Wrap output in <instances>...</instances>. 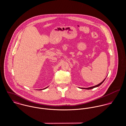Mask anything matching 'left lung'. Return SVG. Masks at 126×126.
Listing matches in <instances>:
<instances>
[{"label": "left lung", "instance_id": "obj_1", "mask_svg": "<svg viewBox=\"0 0 126 126\" xmlns=\"http://www.w3.org/2000/svg\"><path fill=\"white\" fill-rule=\"evenodd\" d=\"M106 79V78L101 82V83H100L99 84H97V85H95V86H92V87H89V88H81V89H87V90H89V89H93V88H95V87H98V86H100L103 82H104V81L105 80V79Z\"/></svg>", "mask_w": 126, "mask_h": 126}]
</instances>
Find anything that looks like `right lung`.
<instances>
[{"label":"right lung","instance_id":"obj_1","mask_svg":"<svg viewBox=\"0 0 126 126\" xmlns=\"http://www.w3.org/2000/svg\"><path fill=\"white\" fill-rule=\"evenodd\" d=\"M47 87H46V88H44V89H43V90H44V89H46V88H47ZM40 90H42V89H40Z\"/></svg>","mask_w":126,"mask_h":126}]
</instances>
